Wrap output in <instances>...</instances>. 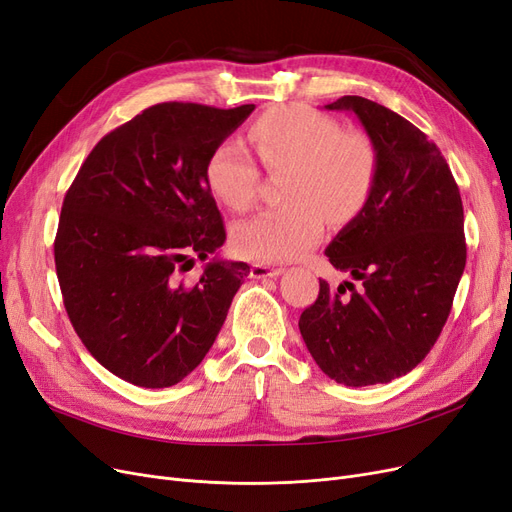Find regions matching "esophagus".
I'll return each mask as SVG.
<instances>
[{
  "instance_id": "esophagus-1",
  "label": "esophagus",
  "mask_w": 512,
  "mask_h": 512,
  "mask_svg": "<svg viewBox=\"0 0 512 512\" xmlns=\"http://www.w3.org/2000/svg\"><path fill=\"white\" fill-rule=\"evenodd\" d=\"M282 274V268L274 266H263V263H255L251 268V278H276Z\"/></svg>"
}]
</instances>
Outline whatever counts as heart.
<instances>
[{"label":"heart","instance_id":"b5f03b06","mask_svg":"<svg viewBox=\"0 0 512 512\" xmlns=\"http://www.w3.org/2000/svg\"><path fill=\"white\" fill-rule=\"evenodd\" d=\"M251 141L270 170H289L282 185V198L289 202L234 225L232 244L244 259H297L323 238L327 215L348 221L371 196L377 177L373 143L361 132H342L323 113L278 109L253 124ZM204 177L213 196L232 211H246L257 198L259 168L238 139L215 145Z\"/></svg>","mask_w":512,"mask_h":512}]
</instances>
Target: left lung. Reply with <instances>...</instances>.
Listing matches in <instances>:
<instances>
[{
  "label": "left lung",
  "mask_w": 512,
  "mask_h": 512,
  "mask_svg": "<svg viewBox=\"0 0 512 512\" xmlns=\"http://www.w3.org/2000/svg\"><path fill=\"white\" fill-rule=\"evenodd\" d=\"M325 107L363 124L377 177L361 213L325 251L361 287L320 280L299 331L337 384H386L418 367L447 323L466 266L462 198L439 147L399 113L363 97Z\"/></svg>",
  "instance_id": "left-lung-1"
}]
</instances>
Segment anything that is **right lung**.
<instances>
[{
    "label": "right lung",
    "mask_w": 512,
    "mask_h": 512,
    "mask_svg": "<svg viewBox=\"0 0 512 512\" xmlns=\"http://www.w3.org/2000/svg\"><path fill=\"white\" fill-rule=\"evenodd\" d=\"M255 105L160 103L111 130L63 200L56 276L75 333L97 361L143 388H168L211 350L251 268L213 257L225 242L204 168Z\"/></svg>",
    "instance_id": "1"
}]
</instances>
